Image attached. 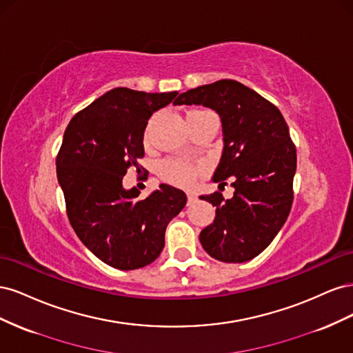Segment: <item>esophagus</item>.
<instances>
[{
    "label": "esophagus",
    "mask_w": 353,
    "mask_h": 353,
    "mask_svg": "<svg viewBox=\"0 0 353 353\" xmlns=\"http://www.w3.org/2000/svg\"><path fill=\"white\" fill-rule=\"evenodd\" d=\"M187 200H188V205H193V203H196L199 200V196L194 193V191H188Z\"/></svg>",
    "instance_id": "esophagus-1"
}]
</instances>
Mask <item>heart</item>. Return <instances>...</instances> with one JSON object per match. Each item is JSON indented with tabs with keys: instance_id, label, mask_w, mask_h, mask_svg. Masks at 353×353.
<instances>
[{
	"instance_id": "heart-1",
	"label": "heart",
	"mask_w": 353,
	"mask_h": 353,
	"mask_svg": "<svg viewBox=\"0 0 353 353\" xmlns=\"http://www.w3.org/2000/svg\"><path fill=\"white\" fill-rule=\"evenodd\" d=\"M160 175L170 184L188 185L196 178L197 168L185 160L169 159L160 166Z\"/></svg>"
}]
</instances>
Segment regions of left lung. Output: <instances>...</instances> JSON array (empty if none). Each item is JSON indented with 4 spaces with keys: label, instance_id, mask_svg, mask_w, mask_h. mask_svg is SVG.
<instances>
[{
    "label": "left lung",
    "instance_id": "obj_1",
    "mask_svg": "<svg viewBox=\"0 0 353 353\" xmlns=\"http://www.w3.org/2000/svg\"><path fill=\"white\" fill-rule=\"evenodd\" d=\"M175 105H205L221 117L223 148L212 179L232 176L234 196H201L216 208L200 232L212 258L241 263L263 252L283 228L293 203L296 148L281 112L262 95L221 79L178 95Z\"/></svg>",
    "mask_w": 353,
    "mask_h": 353
}]
</instances>
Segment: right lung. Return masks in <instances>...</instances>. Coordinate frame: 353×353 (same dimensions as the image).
Here are the masks:
<instances>
[{"label":"right lung","instance_id":"obj_1","mask_svg":"<svg viewBox=\"0 0 353 353\" xmlns=\"http://www.w3.org/2000/svg\"><path fill=\"white\" fill-rule=\"evenodd\" d=\"M176 95L110 90L74 114L63 135L56 166L70 225L92 254L116 270L154 262L168 223L187 203L172 185L160 184L140 200V190L122 184L128 168H138L144 156L148 119Z\"/></svg>","mask_w":353,"mask_h":353}]
</instances>
